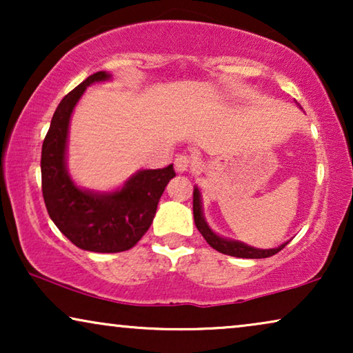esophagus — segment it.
I'll list each match as a JSON object with an SVG mask.
<instances>
[{
  "mask_svg": "<svg viewBox=\"0 0 353 353\" xmlns=\"http://www.w3.org/2000/svg\"><path fill=\"white\" fill-rule=\"evenodd\" d=\"M194 163H196V159L191 156H186V154H180V156H176V159H175V168H176V172H180V173L191 170V168L194 167Z\"/></svg>",
  "mask_w": 353,
  "mask_h": 353,
  "instance_id": "34e87169",
  "label": "esophagus"
}]
</instances>
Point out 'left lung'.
Instances as JSON below:
<instances>
[{"instance_id": "8db88e82", "label": "left lung", "mask_w": 353, "mask_h": 353, "mask_svg": "<svg viewBox=\"0 0 353 353\" xmlns=\"http://www.w3.org/2000/svg\"><path fill=\"white\" fill-rule=\"evenodd\" d=\"M192 214H194V223L199 230V233L204 236V239L209 243L210 248H214L215 250H219L221 254L231 255V257H239V259H267L272 257V255L278 254L284 245L288 243H284L281 245L274 249H255L252 245H248L244 243H239V241H233V239H226L221 238L214 231L210 230V226L207 225V221L204 219V214H202V201H201V191L199 188L194 186V192H192Z\"/></svg>"}]
</instances>
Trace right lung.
Here are the masks:
<instances>
[{
    "mask_svg": "<svg viewBox=\"0 0 353 353\" xmlns=\"http://www.w3.org/2000/svg\"><path fill=\"white\" fill-rule=\"evenodd\" d=\"M105 80L110 74L96 72L57 105L41 148V191L51 220L72 244L90 252L114 254L132 249L149 230L175 170L173 165L139 170L112 192L81 190L72 181L65 163L72 112L86 86Z\"/></svg>",
    "mask_w": 353,
    "mask_h": 353,
    "instance_id": "1",
    "label": "right lung"
}]
</instances>
